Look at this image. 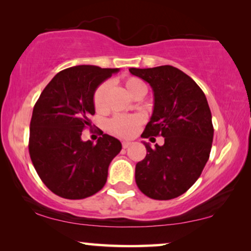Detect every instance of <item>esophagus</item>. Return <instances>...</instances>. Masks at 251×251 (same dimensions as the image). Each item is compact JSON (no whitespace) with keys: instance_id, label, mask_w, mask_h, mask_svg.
<instances>
[{"instance_id":"34e87169","label":"esophagus","mask_w":251,"mask_h":251,"mask_svg":"<svg viewBox=\"0 0 251 251\" xmlns=\"http://www.w3.org/2000/svg\"><path fill=\"white\" fill-rule=\"evenodd\" d=\"M130 145H131V143H130V142H122L123 149H128Z\"/></svg>"}]
</instances>
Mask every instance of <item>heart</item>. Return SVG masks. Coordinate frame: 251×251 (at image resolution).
<instances>
[{"label": "heart", "mask_w": 251, "mask_h": 251, "mask_svg": "<svg viewBox=\"0 0 251 251\" xmlns=\"http://www.w3.org/2000/svg\"><path fill=\"white\" fill-rule=\"evenodd\" d=\"M123 85L126 90L132 98L137 96H144L146 92V87L144 82L138 77L129 76L123 80ZM108 90L107 82H102L98 85V88L95 90L92 101L96 111H102L105 108V97L106 92ZM143 123V119L140 115H116L112 118L107 123L108 131L113 135L122 137V138H129L135 135L137 129Z\"/></svg>", "instance_id": "1"}]
</instances>
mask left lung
I'll return each mask as SVG.
<instances>
[{
  "label": "left lung",
  "mask_w": 251,
  "mask_h": 251,
  "mask_svg": "<svg viewBox=\"0 0 251 251\" xmlns=\"http://www.w3.org/2000/svg\"><path fill=\"white\" fill-rule=\"evenodd\" d=\"M129 71L154 92L153 114L142 137L164 138L162 146L144 143L147 153L136 164V184L154 200L175 199L198 180L210 155L214 126L207 98L187 74L170 65Z\"/></svg>",
  "instance_id": "left-lung-1"
}]
</instances>
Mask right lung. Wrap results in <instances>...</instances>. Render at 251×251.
Here are the masks:
<instances>
[{"mask_svg":"<svg viewBox=\"0 0 251 251\" xmlns=\"http://www.w3.org/2000/svg\"><path fill=\"white\" fill-rule=\"evenodd\" d=\"M119 68L80 65L54 75L37 99L29 126V155L37 175L54 194L70 200L91 197L106 184L108 166L121 143L101 131L83 142L91 126L95 90Z\"/></svg>","mask_w":251,"mask_h":251,"instance_id":"right-lung-1","label":"right lung"}]
</instances>
